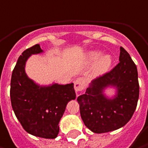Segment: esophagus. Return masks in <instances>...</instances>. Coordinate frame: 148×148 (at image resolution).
Masks as SVG:
<instances>
[{
  "mask_svg": "<svg viewBox=\"0 0 148 148\" xmlns=\"http://www.w3.org/2000/svg\"><path fill=\"white\" fill-rule=\"evenodd\" d=\"M74 83H75V84H74L75 90H76L77 92L82 91V90L84 89V88H85V81H84V79L82 78V77L77 78Z\"/></svg>",
  "mask_w": 148,
  "mask_h": 148,
  "instance_id": "34e87169",
  "label": "esophagus"
}]
</instances>
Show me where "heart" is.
I'll use <instances>...</instances> for the list:
<instances>
[{
	"instance_id": "b5f03b06",
	"label": "heart",
	"mask_w": 148,
	"mask_h": 148,
	"mask_svg": "<svg viewBox=\"0 0 148 148\" xmlns=\"http://www.w3.org/2000/svg\"><path fill=\"white\" fill-rule=\"evenodd\" d=\"M99 56H100L99 52H92L88 54V59L90 61H94V60H97ZM111 63H112V59L110 56H108V55L103 56L97 61V63L95 65V71L97 73H101V72L106 71L110 67Z\"/></svg>"
}]
</instances>
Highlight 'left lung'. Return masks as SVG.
Here are the masks:
<instances>
[{"instance_id":"8db88e82","label":"left lung","mask_w":148,"mask_h":148,"mask_svg":"<svg viewBox=\"0 0 148 148\" xmlns=\"http://www.w3.org/2000/svg\"><path fill=\"white\" fill-rule=\"evenodd\" d=\"M110 85L118 95L108 100L102 90ZM139 99L138 72L129 53L120 47L119 62L92 81L84 95L77 97L84 124L95 133H106L124 126L132 118Z\"/></svg>"}]
</instances>
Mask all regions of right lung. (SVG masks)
Instances as JSON below:
<instances>
[{
  "instance_id": "1",
  "label": "right lung",
  "mask_w": 148,
  "mask_h": 148,
  "mask_svg": "<svg viewBox=\"0 0 148 148\" xmlns=\"http://www.w3.org/2000/svg\"><path fill=\"white\" fill-rule=\"evenodd\" d=\"M42 52L39 44L25 50L19 56L11 78L10 97L13 112L24 130L38 137L54 139L59 122L68 101L76 98L74 84L40 87L28 78L25 71L27 59Z\"/></svg>"
}]
</instances>
